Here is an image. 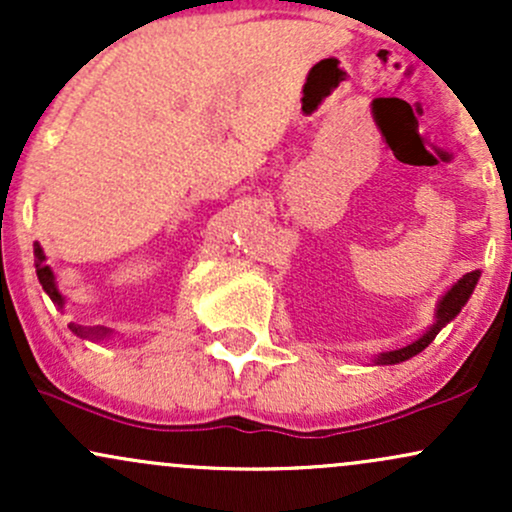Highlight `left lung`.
Here are the masks:
<instances>
[{
    "mask_svg": "<svg viewBox=\"0 0 512 512\" xmlns=\"http://www.w3.org/2000/svg\"><path fill=\"white\" fill-rule=\"evenodd\" d=\"M479 276H481L479 269H474V272L464 274L462 279H457L455 284H452L450 289L445 291V296L438 301V305H436V320H433V325L428 327V330L421 334V337L416 339V342L402 346V349L385 351V354H380L378 358H373L375 366H395V363L409 361L411 356L421 354V351H424L426 346L431 344L433 339H436V334L443 330V327L448 325L450 320H455V317L460 315V310L464 308V305H467L469 296H472V291L477 289Z\"/></svg>",
    "mask_w": 512,
    "mask_h": 512,
    "instance_id": "8db88e82",
    "label": "left lung"
}]
</instances>
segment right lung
<instances>
[{"instance_id": "right-lung-1", "label": "right lung", "mask_w": 512, "mask_h": 512, "mask_svg": "<svg viewBox=\"0 0 512 512\" xmlns=\"http://www.w3.org/2000/svg\"><path fill=\"white\" fill-rule=\"evenodd\" d=\"M33 255H35V274H38V281L43 284V291L48 293L50 301L55 303L57 308H64V301H67V298L62 296L60 286H57L55 272H52L50 264L45 262V252L38 243H33ZM69 330L81 339H105L113 334V330H108V327H81V325H74V322L69 325Z\"/></svg>"}]
</instances>
